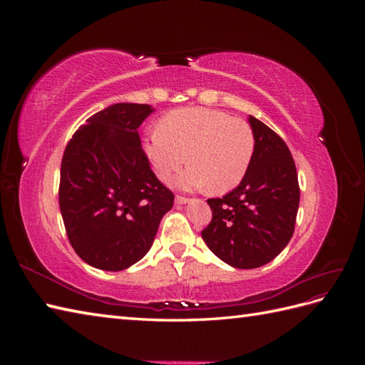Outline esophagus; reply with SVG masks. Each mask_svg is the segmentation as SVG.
Returning <instances> with one entry per match:
<instances>
[{"label": "esophagus", "mask_w": 365, "mask_h": 365, "mask_svg": "<svg viewBox=\"0 0 365 365\" xmlns=\"http://www.w3.org/2000/svg\"><path fill=\"white\" fill-rule=\"evenodd\" d=\"M175 201H176V204H185V202H189L190 200H189V197H185V196H182V195H176V197H175Z\"/></svg>", "instance_id": "1"}]
</instances>
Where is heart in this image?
Listing matches in <instances>:
<instances>
[{
  "instance_id": "heart-1",
  "label": "heart",
  "mask_w": 365,
  "mask_h": 365,
  "mask_svg": "<svg viewBox=\"0 0 365 365\" xmlns=\"http://www.w3.org/2000/svg\"><path fill=\"white\" fill-rule=\"evenodd\" d=\"M160 129L143 140V149L158 178L168 181L187 163L176 184L182 189L208 187L215 193L233 190L245 178L256 140L245 120L207 108H182L165 114Z\"/></svg>"
}]
</instances>
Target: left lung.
Returning a JSON list of instances; mask_svg holds the SVG:
<instances>
[{
  "label": "left lung",
  "instance_id": "8db88e82",
  "mask_svg": "<svg viewBox=\"0 0 365 365\" xmlns=\"http://www.w3.org/2000/svg\"><path fill=\"white\" fill-rule=\"evenodd\" d=\"M256 146L245 178L222 197L207 200L213 212L202 239L231 267L252 269L271 262L294 235L300 185L291 150L263 121L248 118Z\"/></svg>",
  "mask_w": 365,
  "mask_h": 365
}]
</instances>
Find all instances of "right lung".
<instances>
[{
  "mask_svg": "<svg viewBox=\"0 0 365 365\" xmlns=\"http://www.w3.org/2000/svg\"><path fill=\"white\" fill-rule=\"evenodd\" d=\"M149 105L115 103L74 132L61 164L59 207L73 250L103 271L146 256L173 193L152 172L138 128Z\"/></svg>",
  "mask_w": 365,
  "mask_h": 365,
  "instance_id": "obj_1",
  "label": "right lung"
}]
</instances>
